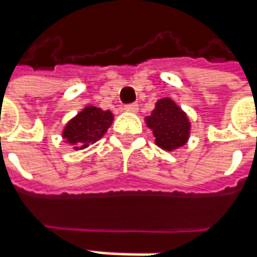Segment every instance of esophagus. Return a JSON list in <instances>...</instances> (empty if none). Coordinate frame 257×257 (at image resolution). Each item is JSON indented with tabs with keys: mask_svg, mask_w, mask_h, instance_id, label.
<instances>
[{
	"mask_svg": "<svg viewBox=\"0 0 257 257\" xmlns=\"http://www.w3.org/2000/svg\"><path fill=\"white\" fill-rule=\"evenodd\" d=\"M123 109L128 112H138V109H139V105H138V103H128V105H125V106H123Z\"/></svg>",
	"mask_w": 257,
	"mask_h": 257,
	"instance_id": "obj_1",
	"label": "esophagus"
}]
</instances>
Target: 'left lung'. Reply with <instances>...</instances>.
<instances>
[{"label":"left lung","instance_id":"8db88e82","mask_svg":"<svg viewBox=\"0 0 257 257\" xmlns=\"http://www.w3.org/2000/svg\"><path fill=\"white\" fill-rule=\"evenodd\" d=\"M145 120L154 132L155 144L165 151L178 149L189 138L190 123L186 113L169 98L156 102L155 109Z\"/></svg>","mask_w":257,"mask_h":257}]
</instances>
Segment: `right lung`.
<instances>
[{
	"mask_svg": "<svg viewBox=\"0 0 257 257\" xmlns=\"http://www.w3.org/2000/svg\"><path fill=\"white\" fill-rule=\"evenodd\" d=\"M113 115L111 111L86 106L75 118L69 120L62 132V137L75 149H84L93 144L111 126Z\"/></svg>",
	"mask_w": 257,
	"mask_h": 257,
	"instance_id": "add662e5",
	"label": "right lung"
}]
</instances>
